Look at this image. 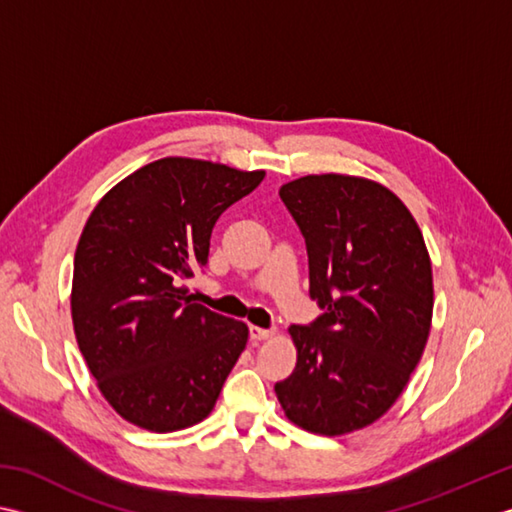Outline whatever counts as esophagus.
I'll return each instance as SVG.
<instances>
[{
  "label": "esophagus",
  "mask_w": 512,
  "mask_h": 512,
  "mask_svg": "<svg viewBox=\"0 0 512 512\" xmlns=\"http://www.w3.org/2000/svg\"><path fill=\"white\" fill-rule=\"evenodd\" d=\"M275 330L270 328H259V326H250V339H255V342H264V339L273 337Z\"/></svg>",
  "instance_id": "1"
}]
</instances>
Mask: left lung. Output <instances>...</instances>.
<instances>
[{"instance_id":"1","label":"left lung","mask_w":512,"mask_h":512,"mask_svg":"<svg viewBox=\"0 0 512 512\" xmlns=\"http://www.w3.org/2000/svg\"><path fill=\"white\" fill-rule=\"evenodd\" d=\"M279 197L304 235L308 293L324 313L288 328L297 366L275 393L310 433H353L397 402L422 359L433 319L422 230L402 199L362 177H299Z\"/></svg>"}]
</instances>
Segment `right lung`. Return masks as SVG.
Masks as SVG:
<instances>
[{
	"mask_svg": "<svg viewBox=\"0 0 512 512\" xmlns=\"http://www.w3.org/2000/svg\"><path fill=\"white\" fill-rule=\"evenodd\" d=\"M264 170L166 157L95 206L73 264V326L97 386L126 422L173 433L213 410L248 342L244 322L195 302L213 226Z\"/></svg>",
	"mask_w": 512,
	"mask_h": 512,
	"instance_id": "add662e5",
	"label": "right lung"
}]
</instances>
